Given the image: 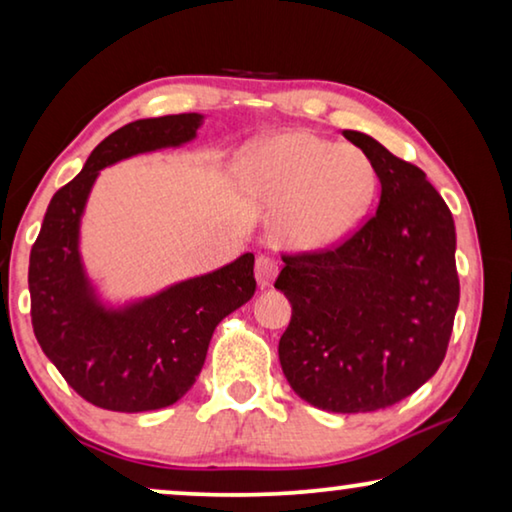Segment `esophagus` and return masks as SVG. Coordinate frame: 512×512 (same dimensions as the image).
I'll use <instances>...</instances> for the list:
<instances>
[{
  "instance_id": "34e87169",
  "label": "esophagus",
  "mask_w": 512,
  "mask_h": 512,
  "mask_svg": "<svg viewBox=\"0 0 512 512\" xmlns=\"http://www.w3.org/2000/svg\"><path fill=\"white\" fill-rule=\"evenodd\" d=\"M279 272V263L275 261V258L268 256V254H261L256 258V279L258 284L261 286H270L272 282H275Z\"/></svg>"
}]
</instances>
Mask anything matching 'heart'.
<instances>
[{
    "mask_svg": "<svg viewBox=\"0 0 512 512\" xmlns=\"http://www.w3.org/2000/svg\"><path fill=\"white\" fill-rule=\"evenodd\" d=\"M244 188L284 200L275 216L279 240L326 247L359 226L375 198V170L361 151L310 132L261 139L235 163Z\"/></svg>",
    "mask_w": 512,
    "mask_h": 512,
    "instance_id": "heart-1",
    "label": "heart"
}]
</instances>
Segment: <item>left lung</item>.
Segmentation results:
<instances>
[{
    "instance_id": "left-lung-1",
    "label": "left lung",
    "mask_w": 512,
    "mask_h": 512,
    "mask_svg": "<svg viewBox=\"0 0 512 512\" xmlns=\"http://www.w3.org/2000/svg\"><path fill=\"white\" fill-rule=\"evenodd\" d=\"M380 179V205L352 235L282 254L275 289L291 303L279 363L291 389L328 412H373L440 368L459 305L450 207L417 165L342 132Z\"/></svg>"
}]
</instances>
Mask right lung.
Wrapping results in <instances>:
<instances>
[{"mask_svg": "<svg viewBox=\"0 0 512 512\" xmlns=\"http://www.w3.org/2000/svg\"><path fill=\"white\" fill-rule=\"evenodd\" d=\"M200 123V114H177L111 132L53 195L32 244L27 284L34 335L69 387L97 408L144 412L177 403L200 375L219 321L256 293L254 254L116 312L97 305L83 275L79 221L102 167L184 144Z\"/></svg>", "mask_w": 512, "mask_h": 512, "instance_id": "obj_1", "label": "right lung"}]
</instances>
